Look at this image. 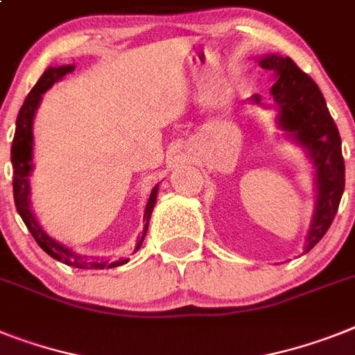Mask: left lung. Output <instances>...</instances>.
<instances>
[{
  "label": "left lung",
  "mask_w": 355,
  "mask_h": 355,
  "mask_svg": "<svg viewBox=\"0 0 355 355\" xmlns=\"http://www.w3.org/2000/svg\"><path fill=\"white\" fill-rule=\"evenodd\" d=\"M259 65L277 76L270 92L279 107V127L290 132L309 150L315 165L318 203L306 237L309 252L321 241L332 225L345 190L341 136L315 81L304 74L294 61L272 54L263 58ZM252 99L254 103L261 101L257 94Z\"/></svg>",
  "instance_id": "8db88e82"
}]
</instances>
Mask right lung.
<instances>
[{"label": "right lung", "instance_id": "right-lung-1", "mask_svg": "<svg viewBox=\"0 0 355 355\" xmlns=\"http://www.w3.org/2000/svg\"><path fill=\"white\" fill-rule=\"evenodd\" d=\"M74 70V65H63V67H49V69L43 72V76L40 78L34 89L31 90V94L26 96L25 103H23L21 110L17 114L16 119V134H14L12 148H10V161H12L14 168V203H16V209L21 216L23 223L26 225V228L31 230L32 237L36 239V243L40 245L43 250L49 254L51 257L58 259V261L65 263L69 266H76V268H87V270H103V268H112V266L125 265L128 259H121V261L108 263L105 259H87V257H81L78 254H74L72 250L61 245L55 239H52L51 236H46V232L40 227L37 219L34 218V214L31 210V201H28V194H31V187H28V175L32 171V119H34V114H36V108L41 101V94L46 92L51 89L55 81H60L63 76H67L69 72ZM157 198V187H154L150 192V198L146 201L145 216H143V221H145V227H143V234L139 236V241L136 245V250L141 247L143 239H145L146 228H148V219H150L152 209L156 205ZM134 250V252H136Z\"/></svg>", "mask_w": 355, "mask_h": 355}]
</instances>
